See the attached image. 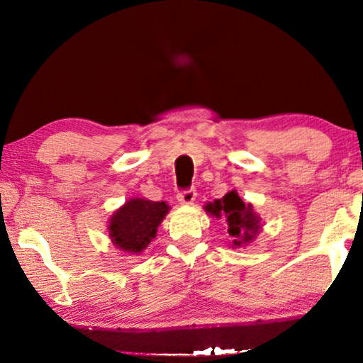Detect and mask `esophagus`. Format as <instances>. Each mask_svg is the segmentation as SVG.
I'll list each match as a JSON object with an SVG mask.
<instances>
[{
	"label": "esophagus",
	"mask_w": 363,
	"mask_h": 363,
	"mask_svg": "<svg viewBox=\"0 0 363 363\" xmlns=\"http://www.w3.org/2000/svg\"><path fill=\"white\" fill-rule=\"evenodd\" d=\"M195 196H196V190L194 187H190V189L182 190V192L177 194V200H179L184 205H192L195 201Z\"/></svg>",
	"instance_id": "34e87169"
}]
</instances>
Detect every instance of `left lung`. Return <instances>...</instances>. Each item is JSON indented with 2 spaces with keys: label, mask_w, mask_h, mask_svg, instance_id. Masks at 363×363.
<instances>
[{
  "label": "left lung",
  "mask_w": 363,
  "mask_h": 363,
  "mask_svg": "<svg viewBox=\"0 0 363 363\" xmlns=\"http://www.w3.org/2000/svg\"><path fill=\"white\" fill-rule=\"evenodd\" d=\"M205 210L216 218L224 214L229 225L227 232L232 237V247H243L253 242L261 232V218L253 211V205L245 203L235 190L225 194L220 200H214V203H208Z\"/></svg>",
  "instance_id": "left-lung-1"
}]
</instances>
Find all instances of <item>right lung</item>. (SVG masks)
I'll use <instances>...</instances> for the list:
<instances>
[{"instance_id":"obj_1","label":"right lung","mask_w":363,"mask_h":363,"mask_svg":"<svg viewBox=\"0 0 363 363\" xmlns=\"http://www.w3.org/2000/svg\"><path fill=\"white\" fill-rule=\"evenodd\" d=\"M169 206L164 201L131 199L110 218L108 237L125 253L140 255L155 238L158 225L167 216Z\"/></svg>"}]
</instances>
